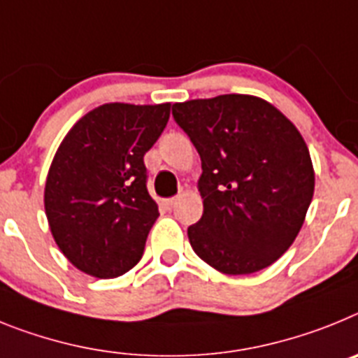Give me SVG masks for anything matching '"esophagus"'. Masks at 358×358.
I'll list each match as a JSON object with an SVG mask.
<instances>
[{"label":"esophagus","instance_id":"1","mask_svg":"<svg viewBox=\"0 0 358 358\" xmlns=\"http://www.w3.org/2000/svg\"><path fill=\"white\" fill-rule=\"evenodd\" d=\"M176 201H178V196H173V198H169V200H166L167 209H173V207L176 205Z\"/></svg>","mask_w":358,"mask_h":358}]
</instances>
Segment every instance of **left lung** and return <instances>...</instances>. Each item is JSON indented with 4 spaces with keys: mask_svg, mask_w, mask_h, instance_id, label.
<instances>
[{
    "mask_svg": "<svg viewBox=\"0 0 358 358\" xmlns=\"http://www.w3.org/2000/svg\"><path fill=\"white\" fill-rule=\"evenodd\" d=\"M173 117L201 158L192 250L229 275L270 266L299 234L315 187L297 127L270 102L236 93L176 102Z\"/></svg>",
    "mask_w": 358,
    "mask_h": 358,
    "instance_id": "1",
    "label": "left lung"
}]
</instances>
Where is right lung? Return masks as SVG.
<instances>
[{"label":"right lung","instance_id":"obj_1","mask_svg":"<svg viewBox=\"0 0 358 358\" xmlns=\"http://www.w3.org/2000/svg\"><path fill=\"white\" fill-rule=\"evenodd\" d=\"M171 104H102L71 127L50 166L45 210L71 265L119 278L141 261L158 217L144 155L169 120Z\"/></svg>","mask_w":358,"mask_h":358}]
</instances>
